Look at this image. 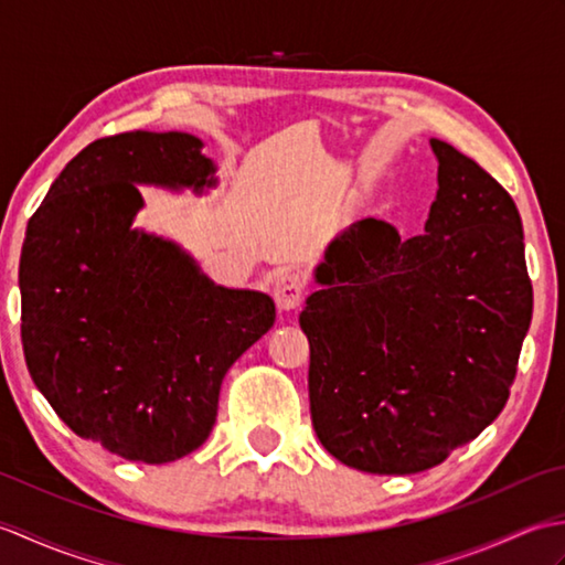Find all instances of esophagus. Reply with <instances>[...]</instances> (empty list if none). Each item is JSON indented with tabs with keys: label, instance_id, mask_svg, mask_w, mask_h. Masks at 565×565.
Wrapping results in <instances>:
<instances>
[{
	"label": "esophagus",
	"instance_id": "obj_1",
	"mask_svg": "<svg viewBox=\"0 0 565 565\" xmlns=\"http://www.w3.org/2000/svg\"><path fill=\"white\" fill-rule=\"evenodd\" d=\"M306 296V279L298 271H284L274 284V298L279 310H294Z\"/></svg>",
	"mask_w": 565,
	"mask_h": 565
}]
</instances>
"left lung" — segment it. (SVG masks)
<instances>
[{
  "mask_svg": "<svg viewBox=\"0 0 565 565\" xmlns=\"http://www.w3.org/2000/svg\"><path fill=\"white\" fill-rule=\"evenodd\" d=\"M425 233L364 218L316 269L298 322L310 344L316 435L366 473L427 471L510 398L532 281L512 196L444 140Z\"/></svg>",
  "mask_w": 565,
  "mask_h": 565,
  "instance_id": "left-lung-1",
  "label": "left lung"
}]
</instances>
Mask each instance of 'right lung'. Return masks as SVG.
Segmentation results:
<instances>
[{
  "mask_svg": "<svg viewBox=\"0 0 565 565\" xmlns=\"http://www.w3.org/2000/svg\"><path fill=\"white\" fill-rule=\"evenodd\" d=\"M201 148L177 130L89 142L47 189L21 247L29 374L75 435L126 461L199 449L227 369L276 318L267 294L215 286L179 245L130 227L136 184H215Z\"/></svg>",
  "mask_w": 565,
  "mask_h": 565,
  "instance_id": "add662e5",
  "label": "right lung"
}]
</instances>
